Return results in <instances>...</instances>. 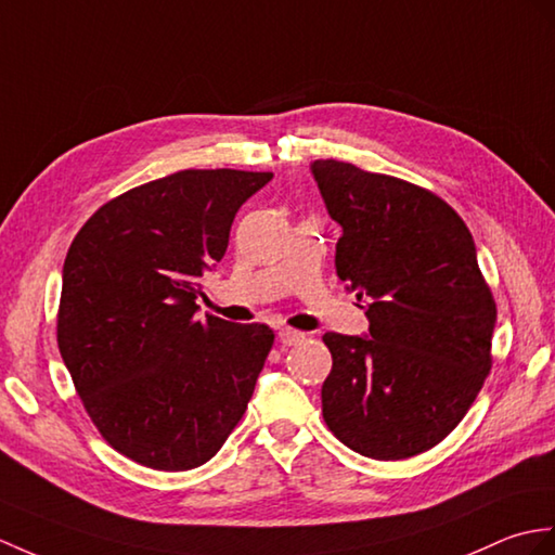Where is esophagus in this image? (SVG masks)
<instances>
[{"mask_svg": "<svg viewBox=\"0 0 555 555\" xmlns=\"http://www.w3.org/2000/svg\"><path fill=\"white\" fill-rule=\"evenodd\" d=\"M279 340H281V345H298V343L305 340V333L286 326V328L279 331Z\"/></svg>", "mask_w": 555, "mask_h": 555, "instance_id": "esophagus-1", "label": "esophagus"}]
</instances>
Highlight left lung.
I'll list each match as a JSON object with an SVG mask.
<instances>
[{
  "instance_id": "left-lung-1",
  "label": "left lung",
  "mask_w": 555,
  "mask_h": 555,
  "mask_svg": "<svg viewBox=\"0 0 555 555\" xmlns=\"http://www.w3.org/2000/svg\"><path fill=\"white\" fill-rule=\"evenodd\" d=\"M309 170L343 229L336 272L369 319L366 336H324L333 357L324 421L369 459L428 452L466 416L492 369L496 305L475 241L421 186L331 158Z\"/></svg>"
}]
</instances>
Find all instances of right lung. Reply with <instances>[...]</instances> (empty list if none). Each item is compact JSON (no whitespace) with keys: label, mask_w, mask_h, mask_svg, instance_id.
<instances>
[{"label":"right lung","mask_w":555,"mask_h":555,"mask_svg":"<svg viewBox=\"0 0 555 555\" xmlns=\"http://www.w3.org/2000/svg\"><path fill=\"white\" fill-rule=\"evenodd\" d=\"M272 172L182 170L87 219L63 262L59 350L89 418L141 466L191 470L246 414L272 350L264 324L196 319L231 222Z\"/></svg>","instance_id":"obj_1"}]
</instances>
